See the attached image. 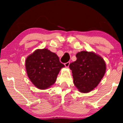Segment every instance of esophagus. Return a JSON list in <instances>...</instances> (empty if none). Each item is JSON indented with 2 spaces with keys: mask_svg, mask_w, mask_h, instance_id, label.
<instances>
[{
  "mask_svg": "<svg viewBox=\"0 0 123 123\" xmlns=\"http://www.w3.org/2000/svg\"><path fill=\"white\" fill-rule=\"evenodd\" d=\"M69 64H70V62H67V63L64 64L65 66L66 67H68L69 65Z\"/></svg>",
  "mask_w": 123,
  "mask_h": 123,
  "instance_id": "obj_1",
  "label": "esophagus"
}]
</instances>
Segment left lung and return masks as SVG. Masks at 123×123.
Wrapping results in <instances>:
<instances>
[{"mask_svg":"<svg viewBox=\"0 0 123 123\" xmlns=\"http://www.w3.org/2000/svg\"><path fill=\"white\" fill-rule=\"evenodd\" d=\"M77 60L69 64L73 82L79 91L88 93L97 86L106 72L104 59L93 52L82 51L76 54Z\"/></svg>","mask_w":123,"mask_h":123,"instance_id":"left-lung-1","label":"left lung"}]
</instances>
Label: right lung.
Here are the masks:
<instances>
[{
	"label": "right lung",
	"instance_id": "1",
	"mask_svg": "<svg viewBox=\"0 0 123 123\" xmlns=\"http://www.w3.org/2000/svg\"><path fill=\"white\" fill-rule=\"evenodd\" d=\"M25 65L28 78L40 90L53 85L60 69L65 67L58 55L48 49L35 50L26 58Z\"/></svg>",
	"mask_w": 123,
	"mask_h": 123
}]
</instances>
